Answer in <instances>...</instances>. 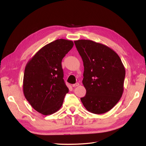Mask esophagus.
Here are the masks:
<instances>
[{
	"label": "esophagus",
	"mask_w": 146,
	"mask_h": 146,
	"mask_svg": "<svg viewBox=\"0 0 146 146\" xmlns=\"http://www.w3.org/2000/svg\"><path fill=\"white\" fill-rule=\"evenodd\" d=\"M79 86V83H76L74 84V85H72V86H73V87H77V86Z\"/></svg>",
	"instance_id": "34e87169"
}]
</instances>
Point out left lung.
I'll return each instance as SVG.
<instances>
[{"instance_id":"8db88e82","label":"left lung","mask_w":146,"mask_h":146,"mask_svg":"<svg viewBox=\"0 0 146 146\" xmlns=\"http://www.w3.org/2000/svg\"><path fill=\"white\" fill-rule=\"evenodd\" d=\"M84 66L82 83L86 90L81 101L92 113H107L122 97L125 70L111 48L91 40L74 41Z\"/></svg>"}]
</instances>
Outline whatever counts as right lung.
Instances as JSON below:
<instances>
[{
  "label": "right lung",
  "mask_w": 146,
  "mask_h": 146,
  "mask_svg": "<svg viewBox=\"0 0 146 146\" xmlns=\"http://www.w3.org/2000/svg\"><path fill=\"white\" fill-rule=\"evenodd\" d=\"M73 46L72 41L56 39L42 47L26 64L24 94L31 106L43 115L58 111L69 92L61 61Z\"/></svg>",
  "instance_id": "1"
}]
</instances>
